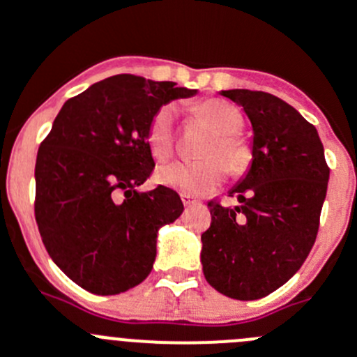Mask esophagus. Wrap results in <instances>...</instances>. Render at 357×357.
<instances>
[{"instance_id":"esophagus-1","label":"esophagus","mask_w":357,"mask_h":357,"mask_svg":"<svg viewBox=\"0 0 357 357\" xmlns=\"http://www.w3.org/2000/svg\"><path fill=\"white\" fill-rule=\"evenodd\" d=\"M181 198H182V204H184V207H191V205L198 204V202H196L195 198H191V196H188V195H182Z\"/></svg>"}]
</instances>
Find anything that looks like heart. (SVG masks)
Returning <instances> with one entry per match:
<instances>
[{"instance_id":"b5f03b06","label":"heart","mask_w":357,"mask_h":357,"mask_svg":"<svg viewBox=\"0 0 357 357\" xmlns=\"http://www.w3.org/2000/svg\"><path fill=\"white\" fill-rule=\"evenodd\" d=\"M195 114L214 138L207 143L198 162H173L157 169V182L188 196H198L223 184L228 172L237 175L250 166L251 152L237 134L243 127V114L234 104L225 100H205L195 107ZM173 106H162L149 127V143L153 157L166 161L173 153Z\"/></svg>"}]
</instances>
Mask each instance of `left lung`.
Here are the masks:
<instances>
[{"label":"left lung","instance_id":"8db88e82","mask_svg":"<svg viewBox=\"0 0 357 357\" xmlns=\"http://www.w3.org/2000/svg\"><path fill=\"white\" fill-rule=\"evenodd\" d=\"M244 109L253 129L251 165L228 195L238 205L208 204L202 234L205 280L223 296H269L305 264L319 231L329 168L315 127L266 91L221 90Z\"/></svg>","mask_w":357,"mask_h":357}]
</instances>
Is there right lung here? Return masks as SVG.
<instances>
[{
  "instance_id": "1",
  "label": "right lung",
  "mask_w": 357,
  "mask_h": 357,
  "mask_svg": "<svg viewBox=\"0 0 357 357\" xmlns=\"http://www.w3.org/2000/svg\"><path fill=\"white\" fill-rule=\"evenodd\" d=\"M196 93L119 74L61 106L37 153L35 219L49 257L81 289L114 296L152 271L159 228L184 205L165 185L136 189L153 168L149 127L162 106Z\"/></svg>"
}]
</instances>
